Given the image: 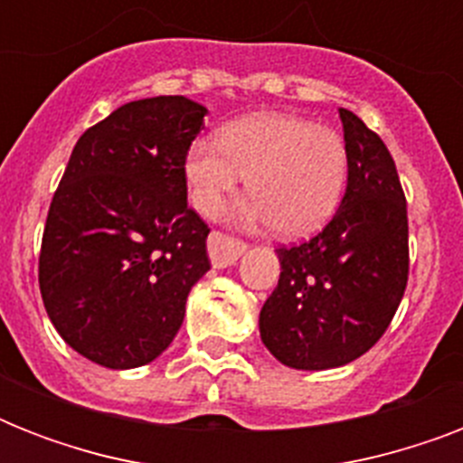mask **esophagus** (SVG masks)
I'll return each instance as SVG.
<instances>
[{
	"label": "esophagus",
	"instance_id": "1",
	"mask_svg": "<svg viewBox=\"0 0 463 463\" xmlns=\"http://www.w3.org/2000/svg\"><path fill=\"white\" fill-rule=\"evenodd\" d=\"M247 245L245 242H240L235 238H228L223 232H211L209 235V257L213 269H225L232 267L235 261L245 254Z\"/></svg>",
	"mask_w": 463,
	"mask_h": 463
}]
</instances>
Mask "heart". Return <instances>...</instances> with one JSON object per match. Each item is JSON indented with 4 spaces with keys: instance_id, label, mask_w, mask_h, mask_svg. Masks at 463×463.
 I'll list each match as a JSON object with an SVG mask.
<instances>
[{
    "instance_id": "b5f03b06",
    "label": "heart",
    "mask_w": 463,
    "mask_h": 463,
    "mask_svg": "<svg viewBox=\"0 0 463 463\" xmlns=\"http://www.w3.org/2000/svg\"><path fill=\"white\" fill-rule=\"evenodd\" d=\"M184 175L192 203L203 216H216L225 196L247 177L250 196L232 218L247 228L271 223L283 238H305L341 203L348 148L331 127L286 112H260L225 127L221 141L196 139Z\"/></svg>"
}]
</instances>
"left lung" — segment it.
Masks as SVG:
<instances>
[{
  "instance_id": "left-lung-1",
  "label": "left lung",
  "mask_w": 463,
  "mask_h": 463,
  "mask_svg": "<svg viewBox=\"0 0 463 463\" xmlns=\"http://www.w3.org/2000/svg\"><path fill=\"white\" fill-rule=\"evenodd\" d=\"M348 184L322 232L276 250L281 276L260 312L269 353L293 370L360 358L387 331L409 281V218L394 158L351 110H338Z\"/></svg>"
}]
</instances>
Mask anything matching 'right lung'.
<instances>
[{
  "instance_id": "obj_1",
  "label": "right lung",
  "mask_w": 463,
  "mask_h": 463,
  "mask_svg": "<svg viewBox=\"0 0 463 463\" xmlns=\"http://www.w3.org/2000/svg\"><path fill=\"white\" fill-rule=\"evenodd\" d=\"M206 108L132 100L76 141L47 213L38 281L76 353L132 370L173 344L192 286L211 269L209 228L187 206L184 160Z\"/></svg>"
}]
</instances>
